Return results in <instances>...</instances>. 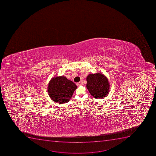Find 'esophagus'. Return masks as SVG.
Returning a JSON list of instances; mask_svg holds the SVG:
<instances>
[{
	"instance_id": "esophagus-1",
	"label": "esophagus",
	"mask_w": 156,
	"mask_h": 156,
	"mask_svg": "<svg viewBox=\"0 0 156 156\" xmlns=\"http://www.w3.org/2000/svg\"><path fill=\"white\" fill-rule=\"evenodd\" d=\"M82 84H83L82 81H80V82H78L77 83V85H78V86H80V85H82Z\"/></svg>"
}]
</instances>
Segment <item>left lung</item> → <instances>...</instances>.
I'll return each instance as SVG.
<instances>
[{
  "instance_id": "obj_1",
  "label": "left lung",
  "mask_w": 156,
  "mask_h": 156,
  "mask_svg": "<svg viewBox=\"0 0 156 156\" xmlns=\"http://www.w3.org/2000/svg\"><path fill=\"white\" fill-rule=\"evenodd\" d=\"M87 87L93 97L103 99L109 91V83L105 75L101 73L89 74L87 78Z\"/></svg>"
}]
</instances>
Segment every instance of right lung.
Masks as SVG:
<instances>
[{
	"instance_id": "add662e5",
	"label": "right lung",
	"mask_w": 156,
	"mask_h": 156,
	"mask_svg": "<svg viewBox=\"0 0 156 156\" xmlns=\"http://www.w3.org/2000/svg\"><path fill=\"white\" fill-rule=\"evenodd\" d=\"M77 85L65 76L54 77L48 85V94L52 100L59 104L68 103L72 97Z\"/></svg>"
}]
</instances>
